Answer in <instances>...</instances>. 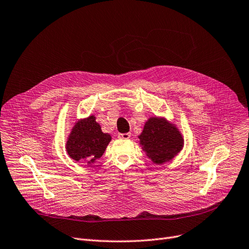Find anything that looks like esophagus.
Returning a JSON list of instances; mask_svg holds the SVG:
<instances>
[{"instance_id":"esophagus-1","label":"esophagus","mask_w":249,"mask_h":249,"mask_svg":"<svg viewBox=\"0 0 249 249\" xmlns=\"http://www.w3.org/2000/svg\"><path fill=\"white\" fill-rule=\"evenodd\" d=\"M131 133H125V134H118L117 135V137L120 138V139H124V140H127V139H129L131 138Z\"/></svg>"}]
</instances>
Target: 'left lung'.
<instances>
[{"mask_svg":"<svg viewBox=\"0 0 249 249\" xmlns=\"http://www.w3.org/2000/svg\"><path fill=\"white\" fill-rule=\"evenodd\" d=\"M138 138L142 149L156 165L172 160L184 145L183 137L176 125L159 116H151Z\"/></svg>","mask_w":249,"mask_h":249,"instance_id":"obj_1","label":"left lung"}]
</instances>
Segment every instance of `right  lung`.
Returning <instances> with one entry per match:
<instances>
[{"label":"right lung","mask_w":249,"mask_h":249,"mask_svg":"<svg viewBox=\"0 0 249 249\" xmlns=\"http://www.w3.org/2000/svg\"><path fill=\"white\" fill-rule=\"evenodd\" d=\"M111 136L103 133L96 117L89 115L75 123L67 138L66 150L71 159L91 165L107 148Z\"/></svg>","instance_id":"1"}]
</instances>
